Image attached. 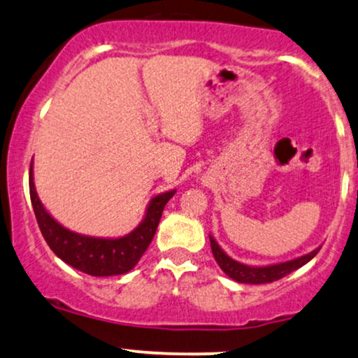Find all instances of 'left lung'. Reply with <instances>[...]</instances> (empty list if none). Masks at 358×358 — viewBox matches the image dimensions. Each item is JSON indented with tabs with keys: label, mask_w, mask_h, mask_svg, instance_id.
Returning <instances> with one entry per match:
<instances>
[{
	"label": "left lung",
	"mask_w": 358,
	"mask_h": 358,
	"mask_svg": "<svg viewBox=\"0 0 358 358\" xmlns=\"http://www.w3.org/2000/svg\"><path fill=\"white\" fill-rule=\"evenodd\" d=\"M210 245H212L215 260H217V264L220 265V268L228 275V277L234 278L235 282L238 283H252V285H258V283H270V282H275V280L287 277L288 273L295 272V270H299L300 266L308 264V262L317 255L318 250H320V247H318L313 250V252L307 253V255L294 258V260L282 262V264H273V265H265V266H250V265L240 264V262H236L234 258L228 257L212 235H210Z\"/></svg>",
	"instance_id": "1"
}]
</instances>
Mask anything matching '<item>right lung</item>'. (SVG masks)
Wrapping results in <instances>:
<instances>
[{
  "instance_id": "right-lung-1",
  "label": "right lung",
  "mask_w": 358,
  "mask_h": 358,
  "mask_svg": "<svg viewBox=\"0 0 358 358\" xmlns=\"http://www.w3.org/2000/svg\"><path fill=\"white\" fill-rule=\"evenodd\" d=\"M175 192L170 190L152 198L146 206L145 218L128 235L120 238H100V236H88L68 230L46 212L34 188L33 165L29 166V196H31L38 227L46 243L64 264L92 277H111V275L130 272L152 243L163 208L175 195Z\"/></svg>"
}]
</instances>
